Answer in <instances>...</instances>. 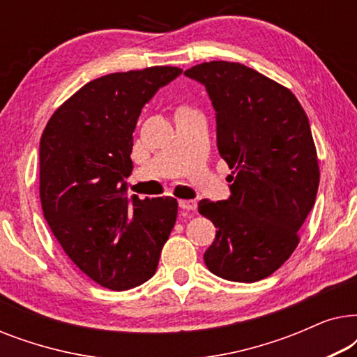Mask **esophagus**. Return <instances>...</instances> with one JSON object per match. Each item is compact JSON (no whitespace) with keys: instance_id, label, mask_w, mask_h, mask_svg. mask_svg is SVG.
Listing matches in <instances>:
<instances>
[{"instance_id":"esophagus-1","label":"esophagus","mask_w":357,"mask_h":357,"mask_svg":"<svg viewBox=\"0 0 357 357\" xmlns=\"http://www.w3.org/2000/svg\"><path fill=\"white\" fill-rule=\"evenodd\" d=\"M178 206L185 209V211H195L198 204H197V202H195V199H180Z\"/></svg>"}]
</instances>
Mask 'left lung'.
I'll return each mask as SVG.
<instances>
[{"mask_svg": "<svg viewBox=\"0 0 357 357\" xmlns=\"http://www.w3.org/2000/svg\"><path fill=\"white\" fill-rule=\"evenodd\" d=\"M185 76L206 89L219 154L234 170L231 197L198 204L218 229L204 263L222 280L260 281L296 250L314 208L320 172L309 119L289 89L241 63H202Z\"/></svg>", "mask_w": 357, "mask_h": 357, "instance_id": "obj_1", "label": "left lung"}]
</instances>
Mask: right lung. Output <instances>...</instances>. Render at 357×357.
Listing matches in <instances>:
<instances>
[{
  "mask_svg": "<svg viewBox=\"0 0 357 357\" xmlns=\"http://www.w3.org/2000/svg\"><path fill=\"white\" fill-rule=\"evenodd\" d=\"M180 68L114 73L87 82L40 138V202L53 236L97 284L126 291L154 276L177 219V199L128 197L141 110Z\"/></svg>",
  "mask_w": 357,
  "mask_h": 357,
  "instance_id": "obj_1",
  "label": "right lung"
}]
</instances>
